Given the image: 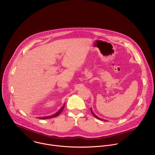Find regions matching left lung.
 Masks as SVG:
<instances>
[{"label": "left lung", "instance_id": "8db88e82", "mask_svg": "<svg viewBox=\"0 0 155 155\" xmlns=\"http://www.w3.org/2000/svg\"><path fill=\"white\" fill-rule=\"evenodd\" d=\"M91 113H92V114H93V115H94V117H96V118H97V119H99V120H102V121L104 120H102V119H101V118H99L98 117H97V116H96V115H95V114H94L93 113V112L92 111V110H91ZM104 121H107L106 120H104Z\"/></svg>", "mask_w": 155, "mask_h": 155}]
</instances>
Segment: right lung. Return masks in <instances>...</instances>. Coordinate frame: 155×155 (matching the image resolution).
I'll list each match as a JSON object with an SVG mask.
<instances>
[{
    "label": "right lung",
    "mask_w": 155,
    "mask_h": 155,
    "mask_svg": "<svg viewBox=\"0 0 155 155\" xmlns=\"http://www.w3.org/2000/svg\"><path fill=\"white\" fill-rule=\"evenodd\" d=\"M65 104H64V105L60 108V110H59V111L58 112H56V114L52 115H50V116H48V117H39V119H41V120H45V119H50V118H54V117H58L63 110L64 108V106H65Z\"/></svg>",
    "instance_id": "1"
}]
</instances>
